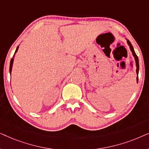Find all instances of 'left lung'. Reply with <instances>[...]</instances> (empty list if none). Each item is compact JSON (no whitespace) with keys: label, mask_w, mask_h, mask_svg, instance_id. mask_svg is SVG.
Segmentation results:
<instances>
[{"label":"left lung","mask_w":149,"mask_h":149,"mask_svg":"<svg viewBox=\"0 0 149 149\" xmlns=\"http://www.w3.org/2000/svg\"><path fill=\"white\" fill-rule=\"evenodd\" d=\"M127 44L129 45V46H130V49H131L132 52V54H133V56H134V58H135L136 64V68H136V74H138V72H139V62H138V58L137 55L136 54L135 52H134L133 46H132V45L131 44V42H130V40H127ZM136 79H137V83H138V77H137V78H136Z\"/></svg>","instance_id":"8db88e82"}]
</instances>
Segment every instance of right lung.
Segmentation results:
<instances>
[{
  "label": "right lung",
  "mask_w": 149,
  "mask_h": 149,
  "mask_svg": "<svg viewBox=\"0 0 149 149\" xmlns=\"http://www.w3.org/2000/svg\"><path fill=\"white\" fill-rule=\"evenodd\" d=\"M18 47H19V46H18L17 47V49H16V50H15V54H14V55H13V58L11 59V62H10V66H9V72H10V74H11V70H12V66H13V58H14V56H15V53L17 52Z\"/></svg>",
  "instance_id": "obj_1"
}]
</instances>
